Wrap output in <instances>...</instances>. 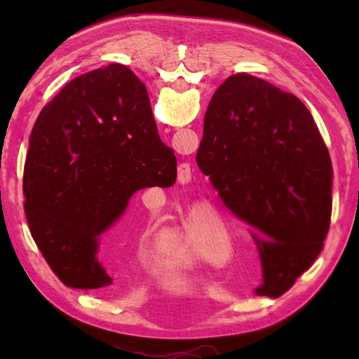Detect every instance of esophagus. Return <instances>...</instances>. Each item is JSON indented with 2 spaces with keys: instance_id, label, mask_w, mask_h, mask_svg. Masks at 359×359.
I'll return each instance as SVG.
<instances>
[{
  "instance_id": "obj_1",
  "label": "esophagus",
  "mask_w": 359,
  "mask_h": 359,
  "mask_svg": "<svg viewBox=\"0 0 359 359\" xmlns=\"http://www.w3.org/2000/svg\"><path fill=\"white\" fill-rule=\"evenodd\" d=\"M182 168L184 169H180V177H182V180H188L190 179V175H191V172H190V165H187V163H184V165H182Z\"/></svg>"
}]
</instances>
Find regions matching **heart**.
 Segmentation results:
<instances>
[{
    "label": "heart",
    "instance_id": "1",
    "mask_svg": "<svg viewBox=\"0 0 359 359\" xmlns=\"http://www.w3.org/2000/svg\"><path fill=\"white\" fill-rule=\"evenodd\" d=\"M223 233L198 217H187L172 233V244L182 258L190 263H210Z\"/></svg>",
    "mask_w": 359,
    "mask_h": 359
}]
</instances>
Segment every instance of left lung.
<instances>
[{
	"label": "left lung",
	"mask_w": 359,
	"mask_h": 359,
	"mask_svg": "<svg viewBox=\"0 0 359 359\" xmlns=\"http://www.w3.org/2000/svg\"><path fill=\"white\" fill-rule=\"evenodd\" d=\"M196 163L250 228L263 274L255 294L282 296L331 222L332 165L309 109L263 79L229 76L209 102Z\"/></svg>",
	"instance_id": "obj_1"
}]
</instances>
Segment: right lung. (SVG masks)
<instances>
[{"label": "right lung", "mask_w": 359, "mask_h": 359, "mask_svg": "<svg viewBox=\"0 0 359 359\" xmlns=\"http://www.w3.org/2000/svg\"><path fill=\"white\" fill-rule=\"evenodd\" d=\"M175 179L174 150L158 136L135 72L120 63L85 72L47 102L32 131L23 172L29 231L66 287L106 288L102 234L136 191Z\"/></svg>", "instance_id": "1"}]
</instances>
